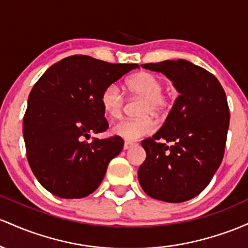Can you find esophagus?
Instances as JSON below:
<instances>
[{"mask_svg":"<svg viewBox=\"0 0 248 248\" xmlns=\"http://www.w3.org/2000/svg\"><path fill=\"white\" fill-rule=\"evenodd\" d=\"M135 144L131 143V141H124V150H127L130 149V147H132Z\"/></svg>","mask_w":248,"mask_h":248,"instance_id":"1","label":"esophagus"}]
</instances>
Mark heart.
<instances>
[{"label": "heart", "instance_id": "b5f03b06", "mask_svg": "<svg viewBox=\"0 0 248 248\" xmlns=\"http://www.w3.org/2000/svg\"><path fill=\"white\" fill-rule=\"evenodd\" d=\"M126 89L132 96L144 99L139 119H125L113 126V133L126 140H136L155 131V124L151 117L159 115L169 104L168 94L164 91V82L158 75L150 71H140L126 80ZM103 110L110 118L118 119L123 115L125 97L117 84H110L101 94Z\"/></svg>", "mask_w": 248, "mask_h": 248}]
</instances>
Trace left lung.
Listing matches in <instances>:
<instances>
[{
    "instance_id": "8db88e82",
    "label": "left lung",
    "mask_w": 248,
    "mask_h": 248,
    "mask_svg": "<svg viewBox=\"0 0 248 248\" xmlns=\"http://www.w3.org/2000/svg\"><path fill=\"white\" fill-rule=\"evenodd\" d=\"M141 68L166 75L180 94L159 131L141 141L146 159L138 170L139 184L154 199L186 202L210 184L221 164L230 125L226 94L214 75L188 61Z\"/></svg>"
}]
</instances>
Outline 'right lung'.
Returning a JSON list of instances; mask_svg holds the SVG:
<instances>
[{"instance_id":"right-lung-1","label":"right lung","mask_w":248,"mask_h":248,"mask_svg":"<svg viewBox=\"0 0 248 248\" xmlns=\"http://www.w3.org/2000/svg\"><path fill=\"white\" fill-rule=\"evenodd\" d=\"M135 68L138 64L74 55L50 66L36 82L23 117V136L28 163L50 193L83 198L101 185L124 140L116 135L87 139L109 127L103 90Z\"/></svg>"}]
</instances>
